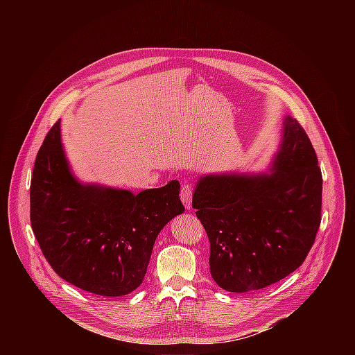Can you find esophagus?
<instances>
[{"label": "esophagus", "mask_w": 355, "mask_h": 355, "mask_svg": "<svg viewBox=\"0 0 355 355\" xmlns=\"http://www.w3.org/2000/svg\"><path fill=\"white\" fill-rule=\"evenodd\" d=\"M192 184H189V182H185V184H182V187H181V191H180V198H181V200H182V204H184V207L187 208V209H189L191 208V204H192Z\"/></svg>", "instance_id": "34e87169"}]
</instances>
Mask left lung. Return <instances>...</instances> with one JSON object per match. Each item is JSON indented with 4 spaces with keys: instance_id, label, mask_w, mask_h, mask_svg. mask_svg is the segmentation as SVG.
<instances>
[{
    "instance_id": "left-lung-1",
    "label": "left lung",
    "mask_w": 355,
    "mask_h": 355,
    "mask_svg": "<svg viewBox=\"0 0 355 355\" xmlns=\"http://www.w3.org/2000/svg\"><path fill=\"white\" fill-rule=\"evenodd\" d=\"M322 184L311 139L291 116L270 174L202 177L192 207L211 243L215 282L243 293L300 267L320 226Z\"/></svg>"
}]
</instances>
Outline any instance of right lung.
I'll return each mask as SVG.
<instances>
[{
    "instance_id": "obj_1",
    "label": "right lung",
    "mask_w": 355,
    "mask_h": 355,
    "mask_svg": "<svg viewBox=\"0 0 355 355\" xmlns=\"http://www.w3.org/2000/svg\"><path fill=\"white\" fill-rule=\"evenodd\" d=\"M180 182L137 195L81 185L70 173L60 121L37 151L31 225L44 259L64 281L101 296H122L143 281L160 230L184 212Z\"/></svg>"
}]
</instances>
